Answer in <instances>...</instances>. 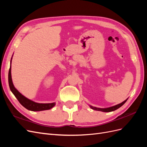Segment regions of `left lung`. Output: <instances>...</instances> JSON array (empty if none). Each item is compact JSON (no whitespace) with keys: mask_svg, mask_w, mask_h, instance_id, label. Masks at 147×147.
Returning a JSON list of instances; mask_svg holds the SVG:
<instances>
[{"mask_svg":"<svg viewBox=\"0 0 147 147\" xmlns=\"http://www.w3.org/2000/svg\"><path fill=\"white\" fill-rule=\"evenodd\" d=\"M127 99L126 100H125L124 101H123L121 103H120L118 105H116L115 106H112V107H110L109 108H105V109H100V108H97V107H92L91 105H90L91 109H93V110H97V111H101V112H112V111L114 110H116L117 109H119V107H121L125 103V102L127 101Z\"/></svg>","mask_w":147,"mask_h":147,"instance_id":"left-lung-1","label":"left lung"}]
</instances>
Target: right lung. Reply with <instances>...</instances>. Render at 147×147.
Returning <instances> with one entry per match:
<instances>
[{"instance_id": "1", "label": "right lung", "mask_w": 147, "mask_h": 147, "mask_svg": "<svg viewBox=\"0 0 147 147\" xmlns=\"http://www.w3.org/2000/svg\"><path fill=\"white\" fill-rule=\"evenodd\" d=\"M11 64V63H10ZM8 83H9V86L11 91L13 92V94L15 95L16 97V99L18 100L20 103L23 105L24 107L26 109L31 111H42V110H49L53 108V107L55 105V103H48V104H40V103H37L32 100H31L28 98H26L23 95H22L21 93L18 91L15 88L13 85L11 79V65L10 67L9 72H8Z\"/></svg>"}]
</instances>
